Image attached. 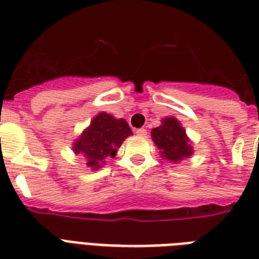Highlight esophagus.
Returning a JSON list of instances; mask_svg holds the SVG:
<instances>
[{
	"mask_svg": "<svg viewBox=\"0 0 259 259\" xmlns=\"http://www.w3.org/2000/svg\"><path fill=\"white\" fill-rule=\"evenodd\" d=\"M136 133H137V136H140V137H145L148 132H146V129H142L141 127V129L136 130Z\"/></svg>",
	"mask_w": 259,
	"mask_h": 259,
	"instance_id": "esophagus-1",
	"label": "esophagus"
}]
</instances>
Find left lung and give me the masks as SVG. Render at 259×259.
Listing matches in <instances>:
<instances>
[{
    "label": "left lung",
    "instance_id": "8db88e82",
    "mask_svg": "<svg viewBox=\"0 0 259 259\" xmlns=\"http://www.w3.org/2000/svg\"><path fill=\"white\" fill-rule=\"evenodd\" d=\"M152 140L160 149L161 157L170 162H179L193 153L184 127L173 117L164 118L161 125L152 130Z\"/></svg>",
    "mask_w": 259,
    "mask_h": 259
}]
</instances>
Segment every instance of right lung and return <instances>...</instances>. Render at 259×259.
<instances>
[{
  "instance_id": "right-lung-1",
  "label": "right lung",
  "mask_w": 259,
  "mask_h": 259,
  "mask_svg": "<svg viewBox=\"0 0 259 259\" xmlns=\"http://www.w3.org/2000/svg\"><path fill=\"white\" fill-rule=\"evenodd\" d=\"M132 134L133 132L125 119H117L107 113H99L75 141L72 149L76 154H83L86 157L87 166L98 169L105 165L106 158L117 154L118 148Z\"/></svg>"
}]
</instances>
